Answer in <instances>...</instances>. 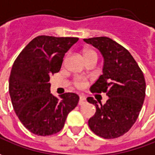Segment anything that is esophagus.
<instances>
[{
    "instance_id": "esophagus-1",
    "label": "esophagus",
    "mask_w": 155,
    "mask_h": 155,
    "mask_svg": "<svg viewBox=\"0 0 155 155\" xmlns=\"http://www.w3.org/2000/svg\"><path fill=\"white\" fill-rule=\"evenodd\" d=\"M87 102V98L84 96V95H81L80 96V101H79V104H81V105H82L85 103Z\"/></svg>"
}]
</instances>
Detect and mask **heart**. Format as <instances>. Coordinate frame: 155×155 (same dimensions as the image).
Instances as JSON below:
<instances>
[{"mask_svg":"<svg viewBox=\"0 0 155 155\" xmlns=\"http://www.w3.org/2000/svg\"><path fill=\"white\" fill-rule=\"evenodd\" d=\"M96 55V53L94 51H87L86 52L85 56H88V55ZM73 83L74 85L77 88H83L85 87L87 85V78L83 75H75L73 78Z\"/></svg>","mask_w":155,"mask_h":155,"instance_id":"b5f03b06","label":"heart"}]
</instances>
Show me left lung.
<instances>
[{
    "label": "left lung",
    "mask_w": 155,
    "mask_h": 155,
    "mask_svg": "<svg viewBox=\"0 0 155 155\" xmlns=\"http://www.w3.org/2000/svg\"><path fill=\"white\" fill-rule=\"evenodd\" d=\"M84 41L99 50L104 59L103 74L92 86V92L109 97L101 105L88 97V102L96 106L88 125L102 138H117L130 130L139 116L146 94L145 78L130 51L116 41L107 37Z\"/></svg>",
    "instance_id": "obj_1"
}]
</instances>
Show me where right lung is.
Here are the masks:
<instances>
[{
	"label": "right lung",
	"mask_w": 155,
	"mask_h": 155,
	"mask_svg": "<svg viewBox=\"0 0 155 155\" xmlns=\"http://www.w3.org/2000/svg\"><path fill=\"white\" fill-rule=\"evenodd\" d=\"M78 38L38 36L15 59L9 77L14 111L31 133L52 136L63 128L68 114L77 106L79 96L65 93L60 99L50 93V78L60 71L64 56Z\"/></svg>",
	"instance_id": "obj_1"
}]
</instances>
